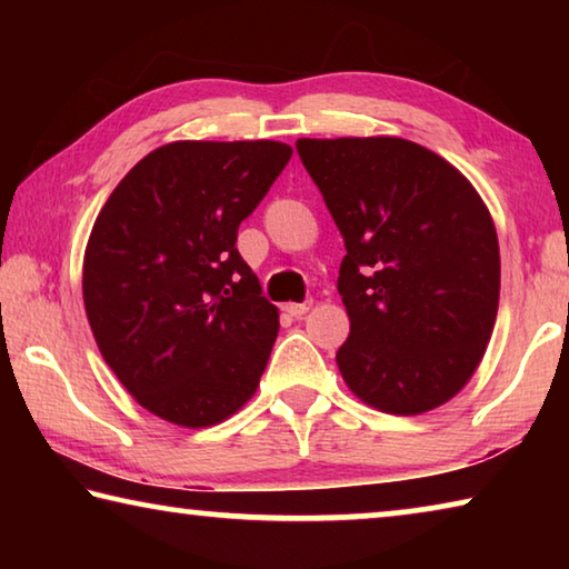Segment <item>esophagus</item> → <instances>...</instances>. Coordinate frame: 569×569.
Listing matches in <instances>:
<instances>
[{"mask_svg":"<svg viewBox=\"0 0 569 569\" xmlns=\"http://www.w3.org/2000/svg\"><path fill=\"white\" fill-rule=\"evenodd\" d=\"M311 306H313L311 301H303V303H286L283 311H286L288 316H293V319H301L303 313L311 311Z\"/></svg>","mask_w":569,"mask_h":569,"instance_id":"esophagus-1","label":"esophagus"}]
</instances>
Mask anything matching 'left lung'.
<instances>
[{
    "mask_svg": "<svg viewBox=\"0 0 569 569\" xmlns=\"http://www.w3.org/2000/svg\"><path fill=\"white\" fill-rule=\"evenodd\" d=\"M296 150L346 246V387L397 417L441 407L475 377L497 321L499 243L485 200L403 138H301Z\"/></svg>",
    "mask_w": 569,
    "mask_h": 569,
    "instance_id": "1",
    "label": "left lung"
}]
</instances>
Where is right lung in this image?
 Returning a JSON list of instances; mask_svg holds the SVG:
<instances>
[{
  "mask_svg": "<svg viewBox=\"0 0 569 569\" xmlns=\"http://www.w3.org/2000/svg\"><path fill=\"white\" fill-rule=\"evenodd\" d=\"M293 150L276 140H178L142 158L84 248V311L102 359L142 409L188 429L253 397L278 308L236 248Z\"/></svg>",
  "mask_w": 569,
  "mask_h": 569,
  "instance_id": "1",
  "label": "right lung"
}]
</instances>
